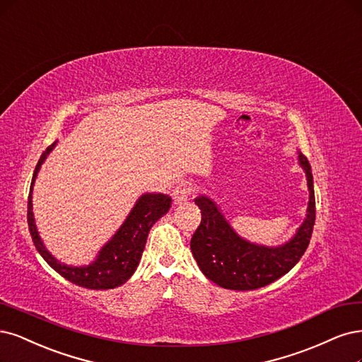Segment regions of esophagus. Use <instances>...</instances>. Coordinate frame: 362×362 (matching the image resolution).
I'll return each instance as SVG.
<instances>
[{"mask_svg":"<svg viewBox=\"0 0 362 362\" xmlns=\"http://www.w3.org/2000/svg\"><path fill=\"white\" fill-rule=\"evenodd\" d=\"M190 196V187L187 184H181L178 187H175V190L172 193V199H173V204L180 205L182 202H185L187 199Z\"/></svg>","mask_w":362,"mask_h":362,"instance_id":"34e87169","label":"esophagus"}]
</instances>
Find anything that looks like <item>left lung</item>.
Instances as JSON below:
<instances>
[{"label": "left lung", "mask_w": 362, "mask_h": 362, "mask_svg": "<svg viewBox=\"0 0 362 362\" xmlns=\"http://www.w3.org/2000/svg\"><path fill=\"white\" fill-rule=\"evenodd\" d=\"M298 160L305 172L310 199L303 224L292 240L283 245L267 247L241 238L213 199L208 196L194 199L202 220L192 236L190 248L206 279L224 289L253 291L288 274L303 257L313 233L316 202L311 166L301 153Z\"/></svg>", "instance_id": "left-lung-1"}]
</instances>
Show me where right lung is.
<instances>
[{
  "label": "right lung",
  "mask_w": 362,
  "mask_h": 362,
  "mask_svg": "<svg viewBox=\"0 0 362 362\" xmlns=\"http://www.w3.org/2000/svg\"><path fill=\"white\" fill-rule=\"evenodd\" d=\"M55 145L57 142L49 145L46 148V151L42 154L39 163L35 166L30 187L27 217L33 243L37 248V252L42 255V257L66 280L86 289L98 291L118 288V286L126 283L133 276L136 268H138L146 244L149 229L153 228V224L158 218H161L168 213L172 205V199L170 196L163 193L142 194L138 201H136V205L130 211L126 221L121 224V228L117 230V233L103 245L94 262L85 267H69L66 264H61V262H58L46 250L40 235L37 232L33 214L34 181L43 165V161L46 160L49 153L55 148Z\"/></svg>",
  "instance_id": "add662e5"
}]
</instances>
